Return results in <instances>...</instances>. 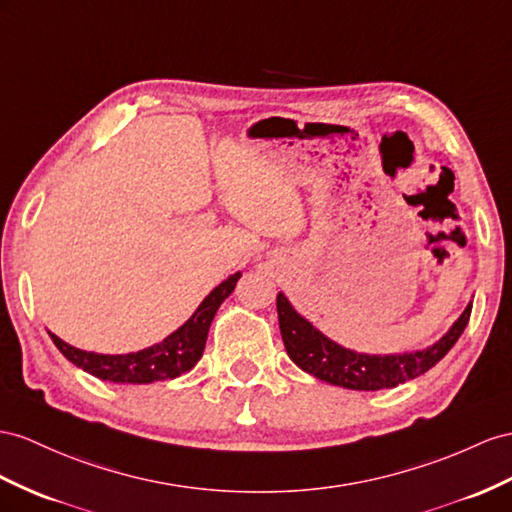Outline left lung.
Here are the masks:
<instances>
[{"instance_id":"left-lung-1","label":"left lung","mask_w":512,"mask_h":512,"mask_svg":"<svg viewBox=\"0 0 512 512\" xmlns=\"http://www.w3.org/2000/svg\"><path fill=\"white\" fill-rule=\"evenodd\" d=\"M277 311L285 350L300 370L344 389L378 391L413 381L435 368L465 331L471 316V303L439 342L424 350L402 352V355L400 352L398 355H363V352L335 344L333 339L300 316L283 292L277 296Z\"/></svg>"}]
</instances>
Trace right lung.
<instances>
[{"label": "right lung", "mask_w": 512, "mask_h": 512, "mask_svg": "<svg viewBox=\"0 0 512 512\" xmlns=\"http://www.w3.org/2000/svg\"><path fill=\"white\" fill-rule=\"evenodd\" d=\"M240 277L242 272L231 274L229 279L222 281L203 298V303L192 313V318L186 324H181L175 333H170L164 342L138 352H127V355H99V352L80 350L62 342L54 333H49V337L54 339L56 348L73 365L101 378V381L144 385L166 381V378H177L183 372L192 370L196 361L203 357L209 326H212L218 307L225 303V298H229Z\"/></svg>", "instance_id": "right-lung-1"}]
</instances>
